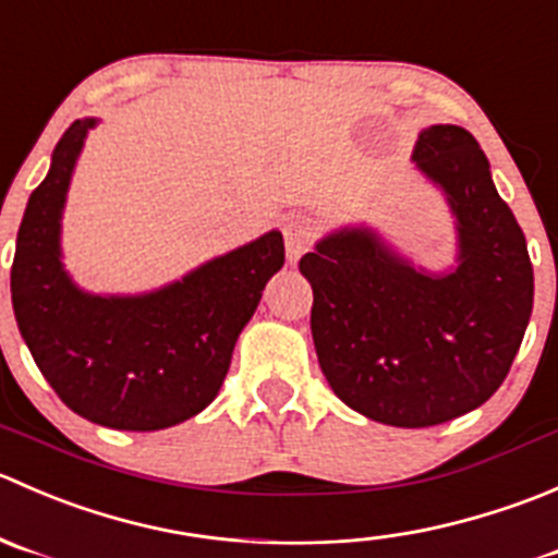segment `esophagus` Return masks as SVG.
I'll return each instance as SVG.
<instances>
[{
	"mask_svg": "<svg viewBox=\"0 0 558 558\" xmlns=\"http://www.w3.org/2000/svg\"><path fill=\"white\" fill-rule=\"evenodd\" d=\"M281 233H284L287 260H290V266H292V263L301 260L303 252H306L308 246H312L314 225H312V219H306V217H292L290 222H284Z\"/></svg>",
	"mask_w": 558,
	"mask_h": 558,
	"instance_id": "1",
	"label": "esophagus"
}]
</instances>
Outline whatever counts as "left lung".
<instances>
[{
	"instance_id": "8db88e82",
	"label": "left lung",
	"mask_w": 558,
	"mask_h": 558,
	"mask_svg": "<svg viewBox=\"0 0 558 558\" xmlns=\"http://www.w3.org/2000/svg\"><path fill=\"white\" fill-rule=\"evenodd\" d=\"M456 219V266H415L366 225L317 241L298 268L314 292L319 368L350 410L426 428L477 410L505 383L534 303L526 239L464 126L434 124L412 151Z\"/></svg>"
}]
</instances>
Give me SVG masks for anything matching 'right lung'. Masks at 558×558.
I'll list each match as a JSON object with an SVG mask.
<instances>
[{
    "mask_svg": "<svg viewBox=\"0 0 558 558\" xmlns=\"http://www.w3.org/2000/svg\"><path fill=\"white\" fill-rule=\"evenodd\" d=\"M94 126L70 124L26 203L10 271L15 323L70 410L119 432H159L217 399L239 333L284 266V241L268 230L151 292L81 290L62 263V214Z\"/></svg>",
    "mask_w": 558,
    "mask_h": 558,
    "instance_id": "add662e5",
    "label": "right lung"
}]
</instances>
